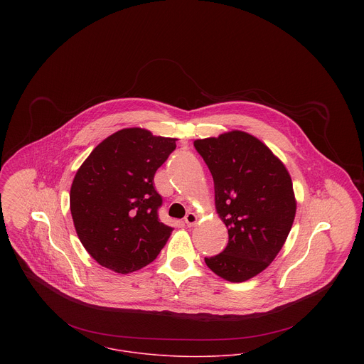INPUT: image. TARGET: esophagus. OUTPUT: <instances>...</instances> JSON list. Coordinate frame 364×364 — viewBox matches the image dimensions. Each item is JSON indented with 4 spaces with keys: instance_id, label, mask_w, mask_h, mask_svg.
Listing matches in <instances>:
<instances>
[{
    "instance_id": "34e87169",
    "label": "esophagus",
    "mask_w": 364,
    "mask_h": 364,
    "mask_svg": "<svg viewBox=\"0 0 364 364\" xmlns=\"http://www.w3.org/2000/svg\"><path fill=\"white\" fill-rule=\"evenodd\" d=\"M185 223H186V225H188V227L195 225V224L198 223V215H196L195 213L189 211V213L185 215Z\"/></svg>"
}]
</instances>
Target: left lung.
<instances>
[{
	"label": "left lung",
	"mask_w": 364,
	"mask_h": 364,
	"mask_svg": "<svg viewBox=\"0 0 364 364\" xmlns=\"http://www.w3.org/2000/svg\"><path fill=\"white\" fill-rule=\"evenodd\" d=\"M193 146L210 169L215 208L228 228L224 251L205 262L228 282H245L276 258L291 230V178L277 156L244 132L196 140Z\"/></svg>",
	"instance_id": "obj_1"
}]
</instances>
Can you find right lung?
Returning <instances> with one entry per match:
<instances>
[{
  "instance_id": "right-lung-1",
  "label": "right lung",
  "mask_w": 364,
  "mask_h": 364,
  "mask_svg": "<svg viewBox=\"0 0 364 364\" xmlns=\"http://www.w3.org/2000/svg\"><path fill=\"white\" fill-rule=\"evenodd\" d=\"M175 149V139L123 129L77 171L71 215L80 241L100 264L126 274L151 263L166 244L172 227L158 218L162 198L153 181Z\"/></svg>"
}]
</instances>
